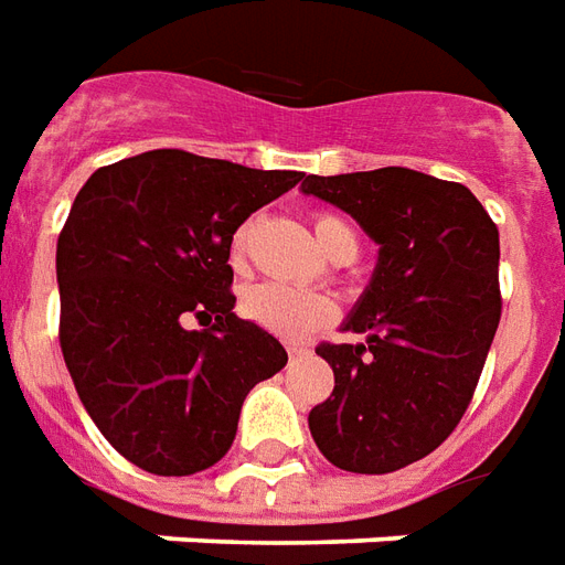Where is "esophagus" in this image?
<instances>
[{
	"label": "esophagus",
	"mask_w": 565,
	"mask_h": 565,
	"mask_svg": "<svg viewBox=\"0 0 565 565\" xmlns=\"http://www.w3.org/2000/svg\"><path fill=\"white\" fill-rule=\"evenodd\" d=\"M307 353V347H301V343H289V359H298V355Z\"/></svg>",
	"instance_id": "esophagus-1"
}]
</instances>
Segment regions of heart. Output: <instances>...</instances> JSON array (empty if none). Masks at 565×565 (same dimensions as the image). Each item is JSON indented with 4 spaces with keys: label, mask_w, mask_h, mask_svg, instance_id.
Returning a JSON list of instances; mask_svg holds the SVG:
<instances>
[{
    "label": "heart",
    "mask_w": 565,
    "mask_h": 565,
    "mask_svg": "<svg viewBox=\"0 0 565 565\" xmlns=\"http://www.w3.org/2000/svg\"><path fill=\"white\" fill-rule=\"evenodd\" d=\"M252 227H255L252 222H243L231 234V262H234V267H243V262H246ZM313 234L319 249L326 252L328 258H340L347 252L359 255V234L340 215L319 212L313 218ZM243 313L255 326L270 331V334L298 340L316 331V328L328 326L334 319V303H331V298L316 295V291L289 289V286H279V282H262V286H252L243 295Z\"/></svg>",
    "instance_id": "obj_1"
}]
</instances>
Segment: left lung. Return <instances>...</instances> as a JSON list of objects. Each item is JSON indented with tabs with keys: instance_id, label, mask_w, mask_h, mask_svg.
Wrapping results in <instances>:
<instances>
[{
	"instance_id": "8db88e82",
	"label": "left lung",
	"mask_w": 565,
	"mask_h": 565,
	"mask_svg": "<svg viewBox=\"0 0 565 565\" xmlns=\"http://www.w3.org/2000/svg\"><path fill=\"white\" fill-rule=\"evenodd\" d=\"M301 191L380 246L343 322L365 340L316 347L334 392L310 411V435L343 471H398L447 441L481 380L502 316L499 227L466 185L407 167L307 175Z\"/></svg>"
}]
</instances>
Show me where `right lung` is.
<instances>
[{
  "mask_svg": "<svg viewBox=\"0 0 565 565\" xmlns=\"http://www.w3.org/2000/svg\"><path fill=\"white\" fill-rule=\"evenodd\" d=\"M301 175L158 148L78 191L57 239L60 350L84 411L134 466H215L252 386L289 362L234 316L227 258L231 234Z\"/></svg>",
  "mask_w": 565,
  "mask_h": 565,
  "instance_id": "right-lung-1",
  "label": "right lung"
}]
</instances>
